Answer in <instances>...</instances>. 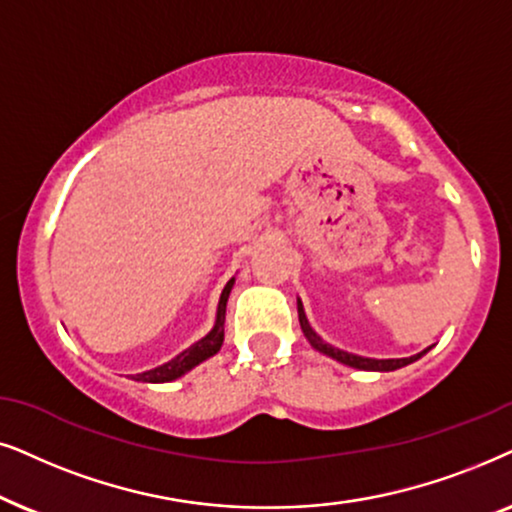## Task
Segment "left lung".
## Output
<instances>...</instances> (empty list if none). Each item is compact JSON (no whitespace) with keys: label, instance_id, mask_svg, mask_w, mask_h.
I'll use <instances>...</instances> for the list:
<instances>
[{"label":"left lung","instance_id":"8db88e82","mask_svg":"<svg viewBox=\"0 0 512 512\" xmlns=\"http://www.w3.org/2000/svg\"><path fill=\"white\" fill-rule=\"evenodd\" d=\"M297 313H299V325H302V332H304V337L309 339L313 349L320 351V353H325V356H330V358L339 360V363H344V365H349V367H356V370L391 372V370H398V367H405V365L414 363V360H419V358L424 356V353L428 351V349H426L424 353H419V356H412V358H388V360H377V358H363V356H353V353L339 351V349H335V346L325 344L323 339H320V337L316 335V332L311 330L309 320H306V316H304L302 302H297Z\"/></svg>","mask_w":512,"mask_h":512}]
</instances>
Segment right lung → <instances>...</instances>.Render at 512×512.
Listing matches in <instances>:
<instances>
[{
	"instance_id": "obj_1",
	"label": "right lung",
	"mask_w": 512,
	"mask_h": 512,
	"mask_svg": "<svg viewBox=\"0 0 512 512\" xmlns=\"http://www.w3.org/2000/svg\"><path fill=\"white\" fill-rule=\"evenodd\" d=\"M231 285H234V278L224 285L222 290V297H220V304H217V320H215V327L208 332L206 337L201 339V342H196L194 346H189L187 351H182L180 356H175L170 363L156 367V370H149V372H142V374H135V381H149V384H163V381H173L177 377H182V374L192 370L203 360L215 356L217 351H220V346L224 342V313H227V299H229V292H231Z\"/></svg>"
}]
</instances>
